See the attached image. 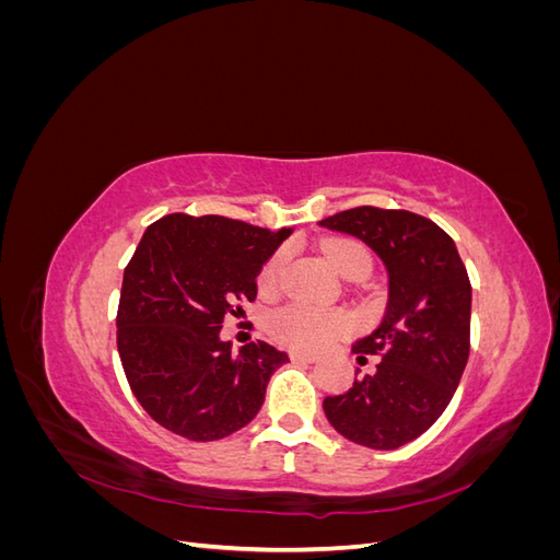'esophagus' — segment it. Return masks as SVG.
Returning a JSON list of instances; mask_svg holds the SVG:
<instances>
[{
	"mask_svg": "<svg viewBox=\"0 0 560 560\" xmlns=\"http://www.w3.org/2000/svg\"><path fill=\"white\" fill-rule=\"evenodd\" d=\"M290 358H292V362H301V364H313V362L317 360L315 354H311V352H299V350H292Z\"/></svg>",
	"mask_w": 560,
	"mask_h": 560,
	"instance_id": "esophagus-1",
	"label": "esophagus"
}]
</instances>
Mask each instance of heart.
<instances>
[{
  "mask_svg": "<svg viewBox=\"0 0 560 560\" xmlns=\"http://www.w3.org/2000/svg\"><path fill=\"white\" fill-rule=\"evenodd\" d=\"M325 254L336 273L343 276L346 280L366 278L371 264H374L371 252L360 241H352V238L331 241L325 247ZM282 266H284L282 252L273 254V257L264 264L259 273V290L264 294L273 292L278 287ZM268 325L273 336L284 346L296 348V350H319L329 346L334 338L343 336L348 331V317L338 311L292 303V306L280 308L273 317H270Z\"/></svg>",
  "mask_w": 560,
  "mask_h": 560,
  "instance_id": "b5f03b06",
  "label": "heart"
}]
</instances>
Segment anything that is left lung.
<instances>
[{"label":"left lung","instance_id":"left-lung-1","mask_svg":"<svg viewBox=\"0 0 560 560\" xmlns=\"http://www.w3.org/2000/svg\"><path fill=\"white\" fill-rule=\"evenodd\" d=\"M319 226L354 235L387 270L381 325L352 346L358 362L378 354L374 374L325 399L327 420L350 442L393 451L446 411L469 358L471 284L451 235L406 210L352 208Z\"/></svg>","mask_w":560,"mask_h":560}]
</instances>
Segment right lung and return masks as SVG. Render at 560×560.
Masks as SVG:
<instances>
[{
    "label": "right lung",
    "mask_w": 560,
    "mask_h": 560,
    "mask_svg": "<svg viewBox=\"0 0 560 560\" xmlns=\"http://www.w3.org/2000/svg\"><path fill=\"white\" fill-rule=\"evenodd\" d=\"M292 229L219 214H167L151 224L124 273L116 343L126 378L159 425L214 442L259 413L287 352L264 341L233 350L224 315L257 296V276Z\"/></svg>",
    "instance_id": "obj_1"
}]
</instances>
